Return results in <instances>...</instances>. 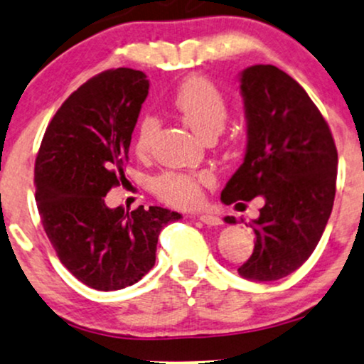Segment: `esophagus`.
I'll return each instance as SVG.
<instances>
[{
    "label": "esophagus",
    "instance_id": "obj_1",
    "mask_svg": "<svg viewBox=\"0 0 364 364\" xmlns=\"http://www.w3.org/2000/svg\"><path fill=\"white\" fill-rule=\"evenodd\" d=\"M200 221H203L204 225H209V226H218L221 225V220L218 216H213V215H199L198 216Z\"/></svg>",
    "mask_w": 364,
    "mask_h": 364
}]
</instances>
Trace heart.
I'll list each match as a JSON object with an SVG mask.
<instances>
[{
  "instance_id": "b5f03b06",
  "label": "heart",
  "mask_w": 364,
  "mask_h": 364,
  "mask_svg": "<svg viewBox=\"0 0 364 364\" xmlns=\"http://www.w3.org/2000/svg\"><path fill=\"white\" fill-rule=\"evenodd\" d=\"M170 105L196 134L206 139L223 131L228 119V102L221 90L204 76H191L183 80L170 97ZM160 121L153 114L143 115L136 131V149L148 153ZM209 182L208 173L166 172L153 181V191L166 204L189 208L203 198V186Z\"/></svg>"
}]
</instances>
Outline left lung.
<instances>
[{
	"label": "left lung",
	"instance_id": "obj_1",
	"mask_svg": "<svg viewBox=\"0 0 364 364\" xmlns=\"http://www.w3.org/2000/svg\"><path fill=\"white\" fill-rule=\"evenodd\" d=\"M247 149L221 200H264L250 221L255 247L238 274L277 281L310 257L336 198L337 149L328 124L298 81L272 64L240 73ZM235 223L233 216L225 218Z\"/></svg>",
	"mask_w": 364,
	"mask_h": 364
}]
</instances>
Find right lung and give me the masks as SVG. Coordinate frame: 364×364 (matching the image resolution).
<instances>
[{
	"label": "right lung",
	"mask_w": 364,
	"mask_h": 364,
	"mask_svg": "<svg viewBox=\"0 0 364 364\" xmlns=\"http://www.w3.org/2000/svg\"><path fill=\"white\" fill-rule=\"evenodd\" d=\"M148 90L146 75L131 68L93 76L55 112L37 153L36 200L47 238L63 266L98 291L138 283L155 266L161 228L182 218L160 206L110 209L104 199L124 178Z\"/></svg>",
	"instance_id": "1"
}]
</instances>
